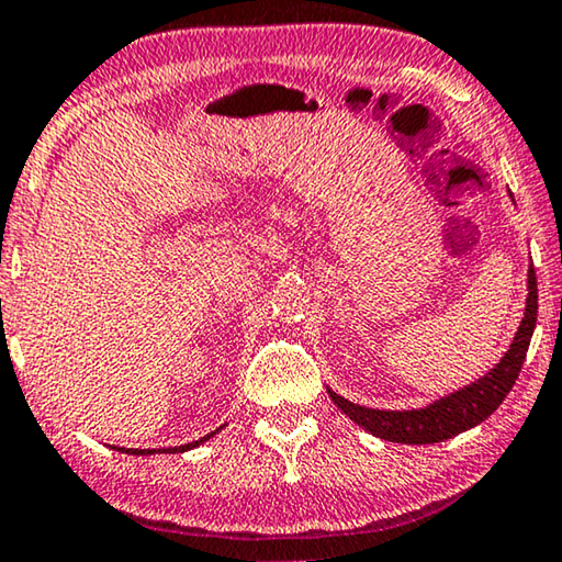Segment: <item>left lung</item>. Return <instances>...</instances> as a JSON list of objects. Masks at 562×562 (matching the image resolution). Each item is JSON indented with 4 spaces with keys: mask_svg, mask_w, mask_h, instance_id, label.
Returning <instances> with one entry per match:
<instances>
[{
    "mask_svg": "<svg viewBox=\"0 0 562 562\" xmlns=\"http://www.w3.org/2000/svg\"><path fill=\"white\" fill-rule=\"evenodd\" d=\"M527 291L530 294H527L525 316L519 322L509 349L484 378L471 382V385L416 411L364 408V405L345 401L335 390H329V397L345 416H349V420H355L357 426H362L368 434L382 438V441L393 443H441L446 438H453L463 430L479 426L499 408L512 385H515L519 370H522L535 322H538V276H535L532 266L527 271Z\"/></svg>",
    "mask_w": 562,
    "mask_h": 562,
    "instance_id": "8db88e82",
    "label": "left lung"
}]
</instances>
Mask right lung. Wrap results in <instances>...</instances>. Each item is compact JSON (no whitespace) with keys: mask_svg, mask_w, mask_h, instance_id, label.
<instances>
[{"mask_svg":"<svg viewBox=\"0 0 562 562\" xmlns=\"http://www.w3.org/2000/svg\"><path fill=\"white\" fill-rule=\"evenodd\" d=\"M215 434H217V430H213V434H207V436H202L200 441H192V443H184V446H175V449H169V451H165V453H182V451H190V449H194V446L205 443L207 438H213ZM119 451L134 453V457H149V453H157V451H151V449H119Z\"/></svg>","mask_w":562,"mask_h":562,"instance_id":"right-lung-1","label":"right lung"}]
</instances>
